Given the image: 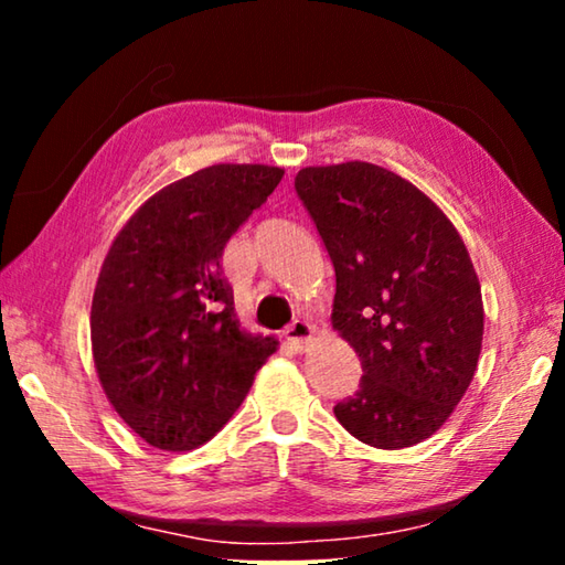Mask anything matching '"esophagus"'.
I'll return each mask as SVG.
<instances>
[{
    "label": "esophagus",
    "mask_w": 565,
    "mask_h": 565,
    "mask_svg": "<svg viewBox=\"0 0 565 565\" xmlns=\"http://www.w3.org/2000/svg\"><path fill=\"white\" fill-rule=\"evenodd\" d=\"M284 339L289 341L296 351H303L311 343V339H313V327H311L309 321L296 319L291 327L284 331Z\"/></svg>",
    "instance_id": "34e87169"
}]
</instances>
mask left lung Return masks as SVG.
Returning <instances> with one entry per match:
<instances>
[{
  "mask_svg": "<svg viewBox=\"0 0 565 565\" xmlns=\"http://www.w3.org/2000/svg\"><path fill=\"white\" fill-rule=\"evenodd\" d=\"M294 184L337 271L331 323L363 369L333 414L374 448L426 441L481 356V284L461 234L418 186L369 161L306 167Z\"/></svg>",
  "mask_w": 565,
  "mask_h": 565,
  "instance_id": "obj_1",
  "label": "left lung"
}]
</instances>
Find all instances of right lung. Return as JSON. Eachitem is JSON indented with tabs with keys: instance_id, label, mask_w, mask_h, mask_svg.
I'll use <instances>...</instances> for the list:
<instances>
[{
	"instance_id": "add662e5",
	"label": "right lung",
	"mask_w": 565,
	"mask_h": 565,
	"mask_svg": "<svg viewBox=\"0 0 565 565\" xmlns=\"http://www.w3.org/2000/svg\"><path fill=\"white\" fill-rule=\"evenodd\" d=\"M281 167L212 164L149 196L104 256L92 356L109 404L161 451L222 431L279 341L246 333L224 246L279 186Z\"/></svg>"
}]
</instances>
